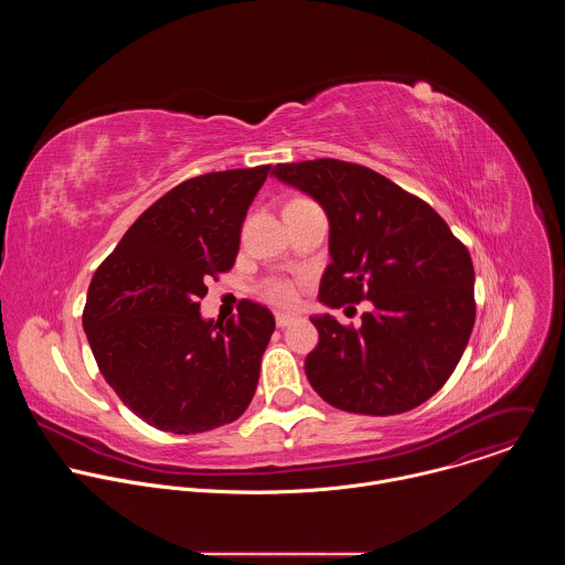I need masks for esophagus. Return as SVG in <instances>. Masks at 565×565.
I'll return each mask as SVG.
<instances>
[{"label":"esophagus","instance_id":"1","mask_svg":"<svg viewBox=\"0 0 565 565\" xmlns=\"http://www.w3.org/2000/svg\"><path fill=\"white\" fill-rule=\"evenodd\" d=\"M292 319H295V315H288V312H277L275 315V321H277L279 329H286Z\"/></svg>","mask_w":565,"mask_h":565}]
</instances>
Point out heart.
Returning a JSON list of instances; mask_svg holds the SVG:
<instances>
[{
    "instance_id": "obj_1",
    "label": "heart",
    "mask_w": 565,
    "mask_h": 565,
    "mask_svg": "<svg viewBox=\"0 0 565 565\" xmlns=\"http://www.w3.org/2000/svg\"><path fill=\"white\" fill-rule=\"evenodd\" d=\"M262 295L275 306H292L297 301V286L290 279L275 277L262 286Z\"/></svg>"
}]
</instances>
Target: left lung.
I'll return each instance as SVG.
<instances>
[{
    "instance_id": "8db88e82",
    "label": "left lung",
    "mask_w": 565,
    "mask_h": 565,
    "mask_svg": "<svg viewBox=\"0 0 565 565\" xmlns=\"http://www.w3.org/2000/svg\"><path fill=\"white\" fill-rule=\"evenodd\" d=\"M273 174L324 207L331 264L319 301H371L362 324L310 317L319 344L303 369L329 405L364 416L416 409L454 373L469 342L473 266L462 241L423 199L347 160L279 163Z\"/></svg>"
}]
</instances>
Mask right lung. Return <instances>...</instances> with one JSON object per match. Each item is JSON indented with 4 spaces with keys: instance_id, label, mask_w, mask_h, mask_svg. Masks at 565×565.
<instances>
[{
    "instance_id": "obj_1",
    "label": "right lung",
    "mask_w": 565,
    "mask_h": 565,
    "mask_svg": "<svg viewBox=\"0 0 565 565\" xmlns=\"http://www.w3.org/2000/svg\"><path fill=\"white\" fill-rule=\"evenodd\" d=\"M270 166L210 172L149 205L98 266L83 327L107 384L147 425L201 434L234 423L257 391L273 312L255 301L203 319L207 281L234 266L241 225Z\"/></svg>"
}]
</instances>
